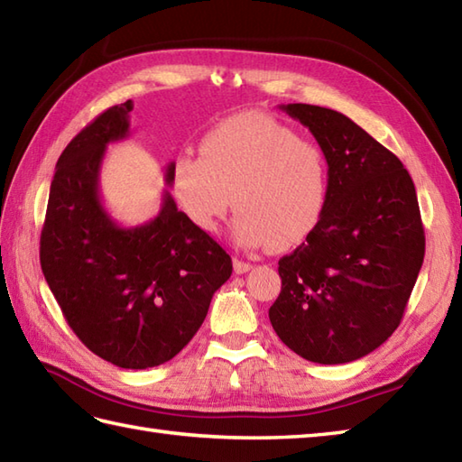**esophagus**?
<instances>
[{"instance_id":"1","label":"esophagus","mask_w":462,"mask_h":462,"mask_svg":"<svg viewBox=\"0 0 462 462\" xmlns=\"http://www.w3.org/2000/svg\"><path fill=\"white\" fill-rule=\"evenodd\" d=\"M232 266H234V272H236V273H246V272L252 270V263L244 262V260H238V258H234Z\"/></svg>"}]
</instances>
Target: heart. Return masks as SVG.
<instances>
[{"instance_id":"1","label":"heart","mask_w":462,"mask_h":462,"mask_svg":"<svg viewBox=\"0 0 462 462\" xmlns=\"http://www.w3.org/2000/svg\"><path fill=\"white\" fill-rule=\"evenodd\" d=\"M200 156H176L171 189L189 222L214 234L234 202L240 248L290 250L316 228L329 174L319 146L268 115L242 113L202 136Z\"/></svg>"}]
</instances>
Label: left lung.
<instances>
[{
    "label": "left lung",
    "instance_id": "8db88e82",
    "mask_svg": "<svg viewBox=\"0 0 462 462\" xmlns=\"http://www.w3.org/2000/svg\"><path fill=\"white\" fill-rule=\"evenodd\" d=\"M280 109L316 136L329 189L316 228L278 262L272 328L308 361H356L399 328L423 266L415 184L403 162L346 115L303 103Z\"/></svg>",
    "mask_w": 462,
    "mask_h": 462
}]
</instances>
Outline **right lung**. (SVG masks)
<instances>
[{"label": "right lung", "mask_w": 462, "mask_h": 462, "mask_svg": "<svg viewBox=\"0 0 462 462\" xmlns=\"http://www.w3.org/2000/svg\"><path fill=\"white\" fill-rule=\"evenodd\" d=\"M131 111L133 101L106 109L59 156L39 260L69 328L95 356L149 369L194 337L232 260L176 208L169 190L159 214L141 226H121L106 212L101 164L106 146L129 136Z\"/></svg>", "instance_id": "right-lung-1"}]
</instances>
